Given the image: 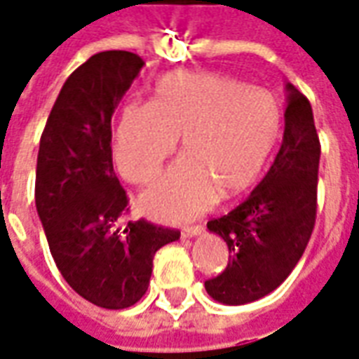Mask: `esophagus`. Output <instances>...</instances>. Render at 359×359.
I'll list each match as a JSON object with an SVG mask.
<instances>
[{"label":"esophagus","instance_id":"obj_1","mask_svg":"<svg viewBox=\"0 0 359 359\" xmlns=\"http://www.w3.org/2000/svg\"><path fill=\"white\" fill-rule=\"evenodd\" d=\"M203 231H205V229H203V226L183 227V235H185V237H197V235H201Z\"/></svg>","mask_w":359,"mask_h":359}]
</instances>
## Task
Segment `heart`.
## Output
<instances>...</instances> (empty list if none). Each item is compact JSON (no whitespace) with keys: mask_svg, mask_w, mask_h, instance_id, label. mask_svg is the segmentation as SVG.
I'll return each mask as SVG.
<instances>
[{"mask_svg":"<svg viewBox=\"0 0 359 359\" xmlns=\"http://www.w3.org/2000/svg\"><path fill=\"white\" fill-rule=\"evenodd\" d=\"M281 133L273 93L214 72L177 70L156 80L151 101L120 116L114 158L126 180L153 182L182 137L177 158L143 195L151 216L187 222L216 197L233 198L262 174Z\"/></svg>","mask_w":359,"mask_h":359,"instance_id":"b5f03b06","label":"heart"}]
</instances>
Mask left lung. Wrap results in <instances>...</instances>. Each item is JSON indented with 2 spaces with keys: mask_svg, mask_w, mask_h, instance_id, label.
Segmentation results:
<instances>
[{
  "mask_svg": "<svg viewBox=\"0 0 359 359\" xmlns=\"http://www.w3.org/2000/svg\"><path fill=\"white\" fill-rule=\"evenodd\" d=\"M285 90L283 143L268 174L237 208L206 224L229 248L227 268L205 281L222 304H248L276 290L312 237L321 149L310 101L292 83Z\"/></svg>",
  "mask_w": 359,
  "mask_h": 359,
  "instance_id": "8db88e82",
  "label": "left lung"
}]
</instances>
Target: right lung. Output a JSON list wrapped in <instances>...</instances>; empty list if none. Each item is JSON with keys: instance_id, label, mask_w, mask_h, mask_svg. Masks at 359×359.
Wrapping results in <instances>:
<instances>
[{"instance_id": "add662e5", "label": "right lung", "mask_w": 359, "mask_h": 359, "mask_svg": "<svg viewBox=\"0 0 359 359\" xmlns=\"http://www.w3.org/2000/svg\"><path fill=\"white\" fill-rule=\"evenodd\" d=\"M145 62L103 51L69 76L41 133L36 210L65 281L91 304L130 308L147 292L154 252L177 229L124 222L128 197L112 168V114Z\"/></svg>"}]
</instances>
